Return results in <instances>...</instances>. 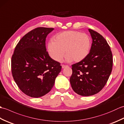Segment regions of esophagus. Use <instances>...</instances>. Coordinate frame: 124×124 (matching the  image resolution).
Masks as SVG:
<instances>
[{"label": "esophagus", "instance_id": "obj_1", "mask_svg": "<svg viewBox=\"0 0 124 124\" xmlns=\"http://www.w3.org/2000/svg\"><path fill=\"white\" fill-rule=\"evenodd\" d=\"M68 67L67 65H62V69H64V68H66V67Z\"/></svg>", "mask_w": 124, "mask_h": 124}]
</instances>
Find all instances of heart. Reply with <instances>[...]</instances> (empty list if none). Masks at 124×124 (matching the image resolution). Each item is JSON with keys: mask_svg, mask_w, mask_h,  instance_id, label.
<instances>
[{"mask_svg": "<svg viewBox=\"0 0 124 124\" xmlns=\"http://www.w3.org/2000/svg\"><path fill=\"white\" fill-rule=\"evenodd\" d=\"M89 36L77 31H67L57 35L54 40H51L47 45L50 57L60 62L66 55L65 61L79 62L87 56L91 48Z\"/></svg>", "mask_w": 124, "mask_h": 124, "instance_id": "1", "label": "heart"}]
</instances>
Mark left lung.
Instances as JSON below:
<instances>
[{"instance_id": "obj_1", "label": "left lung", "mask_w": 124, "mask_h": 124, "mask_svg": "<svg viewBox=\"0 0 124 124\" xmlns=\"http://www.w3.org/2000/svg\"><path fill=\"white\" fill-rule=\"evenodd\" d=\"M92 38L89 53L85 59L72 65L71 85L76 93L84 96L98 93L106 85L112 68L111 49L103 37L88 29Z\"/></svg>"}]
</instances>
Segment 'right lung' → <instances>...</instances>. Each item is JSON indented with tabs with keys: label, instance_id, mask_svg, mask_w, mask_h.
Masks as SVG:
<instances>
[{
	"label": "right lung",
	"instance_id": "right-lung-1",
	"mask_svg": "<svg viewBox=\"0 0 124 124\" xmlns=\"http://www.w3.org/2000/svg\"><path fill=\"white\" fill-rule=\"evenodd\" d=\"M54 28L39 27L30 31L16 46L12 57L13 78L27 95L37 98L53 87L62 67L49 56L46 38Z\"/></svg>",
	"mask_w": 124,
	"mask_h": 124
}]
</instances>
